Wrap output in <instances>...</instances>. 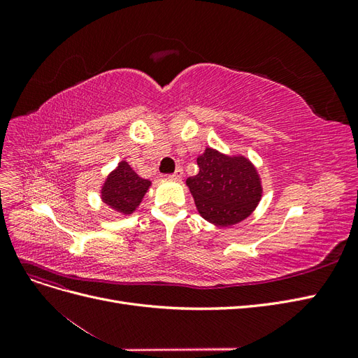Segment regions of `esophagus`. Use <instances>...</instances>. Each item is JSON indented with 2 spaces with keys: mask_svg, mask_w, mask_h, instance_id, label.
Wrapping results in <instances>:
<instances>
[{
  "mask_svg": "<svg viewBox=\"0 0 358 358\" xmlns=\"http://www.w3.org/2000/svg\"><path fill=\"white\" fill-rule=\"evenodd\" d=\"M169 178L173 179V180H179L182 178V169H176V171L171 173V175H169Z\"/></svg>",
  "mask_w": 358,
  "mask_h": 358,
  "instance_id": "esophagus-1",
  "label": "esophagus"
}]
</instances>
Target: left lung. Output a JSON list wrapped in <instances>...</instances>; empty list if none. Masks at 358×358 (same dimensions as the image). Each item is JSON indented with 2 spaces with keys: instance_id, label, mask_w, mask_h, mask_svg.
I'll return each mask as SVG.
<instances>
[{
  "instance_id": "left-lung-1",
  "label": "left lung",
  "mask_w": 358,
  "mask_h": 358,
  "mask_svg": "<svg viewBox=\"0 0 358 358\" xmlns=\"http://www.w3.org/2000/svg\"><path fill=\"white\" fill-rule=\"evenodd\" d=\"M197 166L199 173L188 178L187 185L206 221L229 227L251 215L262 197V185L251 162L206 148Z\"/></svg>"
}]
</instances>
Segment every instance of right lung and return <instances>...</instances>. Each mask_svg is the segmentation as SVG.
I'll return each mask as SVG.
<instances>
[{"label":"right lung","instance_id":"1","mask_svg":"<svg viewBox=\"0 0 358 358\" xmlns=\"http://www.w3.org/2000/svg\"><path fill=\"white\" fill-rule=\"evenodd\" d=\"M149 185V180L138 178L134 170L124 161L107 178L101 191L103 200L116 212L129 215L142 201Z\"/></svg>","mask_w":358,"mask_h":358}]
</instances>
